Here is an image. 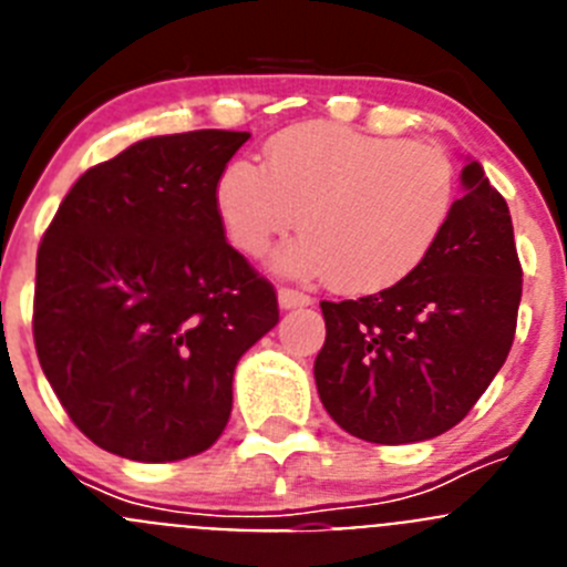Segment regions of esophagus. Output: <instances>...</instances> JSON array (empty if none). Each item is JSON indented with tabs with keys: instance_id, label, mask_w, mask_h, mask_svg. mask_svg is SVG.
I'll list each match as a JSON object with an SVG mask.
<instances>
[{
	"instance_id": "esophagus-1",
	"label": "esophagus",
	"mask_w": 567,
	"mask_h": 567,
	"mask_svg": "<svg viewBox=\"0 0 567 567\" xmlns=\"http://www.w3.org/2000/svg\"><path fill=\"white\" fill-rule=\"evenodd\" d=\"M278 303H280V309L309 307V303H312V295L300 292V289H292V287H280L278 289Z\"/></svg>"
}]
</instances>
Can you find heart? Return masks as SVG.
<instances>
[{
  "label": "heart",
  "mask_w": 567,
  "mask_h": 567,
  "mask_svg": "<svg viewBox=\"0 0 567 567\" xmlns=\"http://www.w3.org/2000/svg\"><path fill=\"white\" fill-rule=\"evenodd\" d=\"M267 164L238 158L215 187L229 240L267 255L298 221L278 267L334 292L398 287L437 249L457 204V167L434 144L312 122L278 133Z\"/></svg>",
  "instance_id": "obj_1"
}]
</instances>
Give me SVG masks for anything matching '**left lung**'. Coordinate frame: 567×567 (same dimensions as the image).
Segmentation results:
<instances>
[{
    "label": "left lung",
    "mask_w": 567,
    "mask_h": 567,
    "mask_svg": "<svg viewBox=\"0 0 567 567\" xmlns=\"http://www.w3.org/2000/svg\"><path fill=\"white\" fill-rule=\"evenodd\" d=\"M437 249L409 280L358 300H320L327 343L318 394L334 423L369 443L449 432L503 369L517 332L523 267L503 195L477 162Z\"/></svg>",
    "instance_id": "1"
}]
</instances>
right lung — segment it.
I'll list each match as a JSON object with an SVG mask.
<instances>
[{"instance_id": "add662e5", "label": "right lung", "mask_w": 567, "mask_h": 567, "mask_svg": "<svg viewBox=\"0 0 567 567\" xmlns=\"http://www.w3.org/2000/svg\"><path fill=\"white\" fill-rule=\"evenodd\" d=\"M249 138L155 135L90 167L37 252L33 343L68 417L138 463L207 452L233 412L240 354L278 295L227 244L215 187Z\"/></svg>"}]
</instances>
